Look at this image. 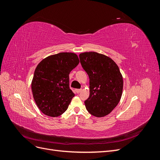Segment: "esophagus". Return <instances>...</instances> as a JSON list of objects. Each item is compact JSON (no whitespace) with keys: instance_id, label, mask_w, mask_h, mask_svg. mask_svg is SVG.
Returning <instances> with one entry per match:
<instances>
[{"instance_id":"1","label":"esophagus","mask_w":160,"mask_h":160,"mask_svg":"<svg viewBox=\"0 0 160 160\" xmlns=\"http://www.w3.org/2000/svg\"><path fill=\"white\" fill-rule=\"evenodd\" d=\"M82 91V89H75V91L77 92V93H79L80 92Z\"/></svg>"}]
</instances>
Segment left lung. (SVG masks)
Wrapping results in <instances>:
<instances>
[{
  "label": "left lung",
  "instance_id": "8db88e82",
  "mask_svg": "<svg viewBox=\"0 0 160 160\" xmlns=\"http://www.w3.org/2000/svg\"><path fill=\"white\" fill-rule=\"evenodd\" d=\"M82 67L89 77V97L85 101L88 112L101 118L118 105L123 92V81L118 65L110 57L96 52L79 55Z\"/></svg>",
  "mask_w": 160,
  "mask_h": 160
}]
</instances>
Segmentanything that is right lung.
<instances>
[{
    "mask_svg": "<svg viewBox=\"0 0 160 160\" xmlns=\"http://www.w3.org/2000/svg\"><path fill=\"white\" fill-rule=\"evenodd\" d=\"M73 52H59L42 59L37 66L31 83L33 98L42 113L58 117L68 108L75 94L69 88V73L78 65Z\"/></svg>",
    "mask_w": 160,
    "mask_h": 160,
    "instance_id": "right-lung-1",
    "label": "right lung"
}]
</instances>
